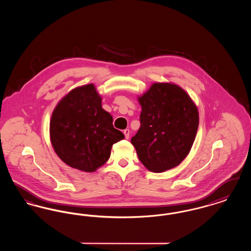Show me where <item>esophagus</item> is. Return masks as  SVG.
<instances>
[{
  "label": "esophagus",
  "mask_w": 251,
  "mask_h": 251,
  "mask_svg": "<svg viewBox=\"0 0 251 251\" xmlns=\"http://www.w3.org/2000/svg\"><path fill=\"white\" fill-rule=\"evenodd\" d=\"M123 133H124V135H125V138H126V139H129V137H130V130H129V129L124 130Z\"/></svg>",
  "instance_id": "obj_1"
}]
</instances>
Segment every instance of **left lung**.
Returning a JSON list of instances; mask_svg holds the SVG:
<instances>
[{
    "mask_svg": "<svg viewBox=\"0 0 251 251\" xmlns=\"http://www.w3.org/2000/svg\"><path fill=\"white\" fill-rule=\"evenodd\" d=\"M140 128L131 139L140 162L161 173L188 155L199 127V111L190 96L170 83H154L138 97Z\"/></svg>",
    "mask_w": 251,
    "mask_h": 251,
    "instance_id": "1",
    "label": "left lung"
}]
</instances>
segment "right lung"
<instances>
[{
	"mask_svg": "<svg viewBox=\"0 0 251 251\" xmlns=\"http://www.w3.org/2000/svg\"><path fill=\"white\" fill-rule=\"evenodd\" d=\"M52 148L68 166L94 172L107 162L113 144L124 134L113 126L93 84L72 89L54 108L50 122Z\"/></svg>",
	"mask_w": 251,
	"mask_h": 251,
	"instance_id": "right-lung-1",
	"label": "right lung"
}]
</instances>
